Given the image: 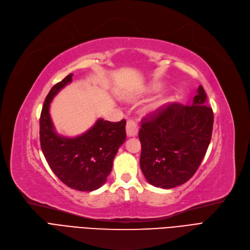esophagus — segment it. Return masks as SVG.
<instances>
[{
  "label": "esophagus",
  "mask_w": 250,
  "mask_h": 250,
  "mask_svg": "<svg viewBox=\"0 0 250 250\" xmlns=\"http://www.w3.org/2000/svg\"><path fill=\"white\" fill-rule=\"evenodd\" d=\"M138 125L135 121L130 120L127 121V124H126V132H127V135L128 136H136L138 134Z\"/></svg>",
  "instance_id": "34e87169"
}]
</instances>
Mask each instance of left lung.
Listing matches in <instances>:
<instances>
[{"label":"left lung","mask_w":250,"mask_h":250,"mask_svg":"<svg viewBox=\"0 0 250 250\" xmlns=\"http://www.w3.org/2000/svg\"><path fill=\"white\" fill-rule=\"evenodd\" d=\"M212 124L213 113L201 85L190 105H163L142 119L140 168L146 179L164 189L187 182L206 156Z\"/></svg>","instance_id":"left-lung-1"}]
</instances>
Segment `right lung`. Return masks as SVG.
<instances>
[{"mask_svg":"<svg viewBox=\"0 0 250 250\" xmlns=\"http://www.w3.org/2000/svg\"><path fill=\"white\" fill-rule=\"evenodd\" d=\"M72 76L69 74L55 84L45 98L40 119L41 147L50 168L64 184L79 191H92L105 183L112 171L116 153L126 139V121L98 119L81 135H59L50 116V104Z\"/></svg>","mask_w":250,"mask_h":250,"instance_id":"1","label":"right lung"}]
</instances>
